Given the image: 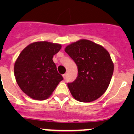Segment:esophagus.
Wrapping results in <instances>:
<instances>
[{
	"label": "esophagus",
	"instance_id": "34e87169",
	"mask_svg": "<svg viewBox=\"0 0 134 134\" xmlns=\"http://www.w3.org/2000/svg\"><path fill=\"white\" fill-rule=\"evenodd\" d=\"M63 77H64V79H65V78L66 77V74H63Z\"/></svg>",
	"mask_w": 134,
	"mask_h": 134
}]
</instances>
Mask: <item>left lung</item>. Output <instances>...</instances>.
I'll use <instances>...</instances> for the list:
<instances>
[{"instance_id":"left-lung-1","label":"left lung","mask_w":134,"mask_h":134,"mask_svg":"<svg viewBox=\"0 0 134 134\" xmlns=\"http://www.w3.org/2000/svg\"><path fill=\"white\" fill-rule=\"evenodd\" d=\"M65 52L78 68L76 80L68 83L73 97L83 103L99 99L108 88L113 73L114 65L108 52L87 40L68 45Z\"/></svg>"}]
</instances>
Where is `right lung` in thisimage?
I'll return each instance as SVG.
<instances>
[{
  "mask_svg": "<svg viewBox=\"0 0 134 134\" xmlns=\"http://www.w3.org/2000/svg\"><path fill=\"white\" fill-rule=\"evenodd\" d=\"M61 48L58 43L37 41L20 53L14 73L20 88L29 97L40 100L47 99L63 80L52 60Z\"/></svg>",
  "mask_w": 134,
  "mask_h": 134,
  "instance_id": "obj_1",
  "label": "right lung"
}]
</instances>
